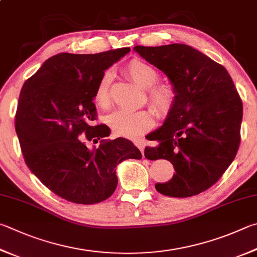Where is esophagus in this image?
Here are the masks:
<instances>
[{"instance_id":"1","label":"esophagus","mask_w":257,"mask_h":257,"mask_svg":"<svg viewBox=\"0 0 257 257\" xmlns=\"http://www.w3.org/2000/svg\"><path fill=\"white\" fill-rule=\"evenodd\" d=\"M135 145L139 148V151L142 152V154L144 155V149H145V142L144 141H136L135 142Z\"/></svg>"}]
</instances>
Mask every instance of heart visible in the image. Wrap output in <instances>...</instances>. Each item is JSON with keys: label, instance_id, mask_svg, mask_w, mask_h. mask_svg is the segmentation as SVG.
I'll return each mask as SVG.
<instances>
[{"label": "heart", "instance_id": "obj_1", "mask_svg": "<svg viewBox=\"0 0 257 257\" xmlns=\"http://www.w3.org/2000/svg\"><path fill=\"white\" fill-rule=\"evenodd\" d=\"M124 73L138 85L146 88L149 103L158 116L166 118L173 112L179 99L176 88L172 84H156L160 74L155 68L143 60L133 59L124 66ZM111 73L104 72L96 83L94 100L101 108L106 109L111 104ZM153 120L151 110H116L106 118V123L116 136L136 139L152 128Z\"/></svg>", "mask_w": 257, "mask_h": 257}]
</instances>
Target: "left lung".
Instances as JSON below:
<instances>
[{
    "mask_svg": "<svg viewBox=\"0 0 257 257\" xmlns=\"http://www.w3.org/2000/svg\"><path fill=\"white\" fill-rule=\"evenodd\" d=\"M134 49L166 74L179 95L164 124L148 135L160 144L145 148L148 160L164 158L175 170L155 188L173 198L201 193L220 179L239 148L242 102L235 84L222 65L190 46Z\"/></svg>",
    "mask_w": 257,
    "mask_h": 257,
    "instance_id": "8db88e82",
    "label": "left lung"
}]
</instances>
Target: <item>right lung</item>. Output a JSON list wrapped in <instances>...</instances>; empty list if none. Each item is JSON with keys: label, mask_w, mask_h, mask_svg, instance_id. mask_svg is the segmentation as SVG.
I'll use <instances>...</instances> for the list:
<instances>
[{"label": "right lung", "mask_w": 257, "mask_h": 257, "mask_svg": "<svg viewBox=\"0 0 257 257\" xmlns=\"http://www.w3.org/2000/svg\"><path fill=\"white\" fill-rule=\"evenodd\" d=\"M129 51L125 47L94 55H55L23 84L16 113L23 158L41 183L67 201H104L118 184L116 165L142 158L128 139H106L108 125L94 124L96 83ZM86 141L100 145L88 150Z\"/></svg>", "instance_id": "add662e5"}]
</instances>
